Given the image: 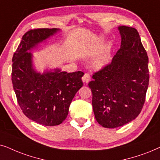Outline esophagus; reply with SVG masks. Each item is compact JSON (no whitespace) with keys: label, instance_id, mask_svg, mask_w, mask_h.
Listing matches in <instances>:
<instances>
[{"label":"esophagus","instance_id":"esophagus-1","mask_svg":"<svg viewBox=\"0 0 160 160\" xmlns=\"http://www.w3.org/2000/svg\"><path fill=\"white\" fill-rule=\"evenodd\" d=\"M90 80H91V77L89 73H86L84 74V76L82 77V81L86 82V83H88V82L90 81Z\"/></svg>","mask_w":160,"mask_h":160}]
</instances>
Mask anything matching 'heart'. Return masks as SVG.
<instances>
[{"label": "heart", "instance_id": "obj_1", "mask_svg": "<svg viewBox=\"0 0 160 160\" xmlns=\"http://www.w3.org/2000/svg\"><path fill=\"white\" fill-rule=\"evenodd\" d=\"M110 59H111V55H110V48H108L97 55L93 62V67L97 69H101L110 63Z\"/></svg>", "mask_w": 160, "mask_h": 160}]
</instances>
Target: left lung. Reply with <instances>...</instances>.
Listing matches in <instances>:
<instances>
[{
	"label": "left lung",
	"mask_w": 160,
	"mask_h": 160,
	"mask_svg": "<svg viewBox=\"0 0 160 160\" xmlns=\"http://www.w3.org/2000/svg\"><path fill=\"white\" fill-rule=\"evenodd\" d=\"M118 30L120 49L88 83L96 120L109 129L123 126L140 114L149 82L148 58L138 31L123 25Z\"/></svg>",
	"instance_id": "1"
}]
</instances>
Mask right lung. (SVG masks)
<instances>
[{
	"label": "right lung",
	"instance_id": "obj_1",
	"mask_svg": "<svg viewBox=\"0 0 160 160\" xmlns=\"http://www.w3.org/2000/svg\"><path fill=\"white\" fill-rule=\"evenodd\" d=\"M59 31H28L12 58V80L19 105L28 118L44 126H56L65 120L72 99L83 85L82 72L67 73L56 68L41 73L34 67L31 51Z\"/></svg>",
	"mask_w": 160,
	"mask_h": 160
}]
</instances>
